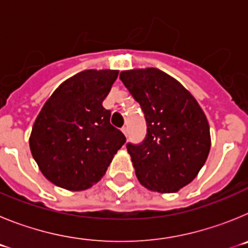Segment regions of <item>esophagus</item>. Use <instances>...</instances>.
<instances>
[{
	"instance_id": "obj_1",
	"label": "esophagus",
	"mask_w": 248,
	"mask_h": 248,
	"mask_svg": "<svg viewBox=\"0 0 248 248\" xmlns=\"http://www.w3.org/2000/svg\"><path fill=\"white\" fill-rule=\"evenodd\" d=\"M122 131H123V134H124V135H125V137H126V135H128V133H129L128 126H123V128H122Z\"/></svg>"
}]
</instances>
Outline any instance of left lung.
<instances>
[{
	"label": "left lung",
	"instance_id": "left-lung-1",
	"mask_svg": "<svg viewBox=\"0 0 248 248\" xmlns=\"http://www.w3.org/2000/svg\"><path fill=\"white\" fill-rule=\"evenodd\" d=\"M120 79L143 109L148 126L143 143L126 145L138 180L151 191H179L209 156L205 113L180 82L157 68L123 71Z\"/></svg>",
	"mask_w": 248,
	"mask_h": 248
}]
</instances>
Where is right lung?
<instances>
[{
  "mask_svg": "<svg viewBox=\"0 0 248 248\" xmlns=\"http://www.w3.org/2000/svg\"><path fill=\"white\" fill-rule=\"evenodd\" d=\"M118 71L87 69L68 78L36 118L30 148L39 170L56 186L82 191L104 176L125 137L103 107Z\"/></svg>",
  "mask_w": 248,
  "mask_h": 248,
  "instance_id": "add662e5",
  "label": "right lung"
}]
</instances>
